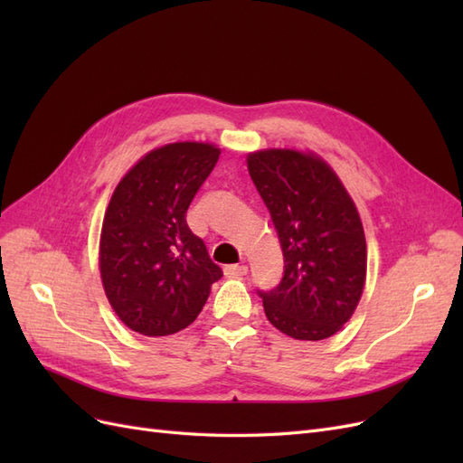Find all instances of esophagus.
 Listing matches in <instances>:
<instances>
[{
  "label": "esophagus",
  "mask_w": 463,
  "mask_h": 463,
  "mask_svg": "<svg viewBox=\"0 0 463 463\" xmlns=\"http://www.w3.org/2000/svg\"><path fill=\"white\" fill-rule=\"evenodd\" d=\"M249 272V269L245 264H228L223 266V274H226L228 278H240V276H245Z\"/></svg>",
  "instance_id": "esophagus-1"
}]
</instances>
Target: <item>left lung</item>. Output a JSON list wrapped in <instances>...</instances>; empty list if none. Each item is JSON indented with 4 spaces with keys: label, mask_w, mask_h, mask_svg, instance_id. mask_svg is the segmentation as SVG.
Wrapping results in <instances>:
<instances>
[{
    "label": "left lung",
    "mask_w": 463,
    "mask_h": 463,
    "mask_svg": "<svg viewBox=\"0 0 463 463\" xmlns=\"http://www.w3.org/2000/svg\"><path fill=\"white\" fill-rule=\"evenodd\" d=\"M250 179L284 253V278L259 291L266 318L296 340H325L352 318L367 276L357 208L332 167L289 148L250 152Z\"/></svg>",
    "instance_id": "left-lung-1"
}]
</instances>
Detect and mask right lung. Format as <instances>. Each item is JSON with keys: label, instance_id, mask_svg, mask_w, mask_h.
Listing matches in <instances>:
<instances>
[{"label": "right lung", "instance_id": "right-lung-1", "mask_svg": "<svg viewBox=\"0 0 463 463\" xmlns=\"http://www.w3.org/2000/svg\"><path fill=\"white\" fill-rule=\"evenodd\" d=\"M220 148L172 143L150 150L119 181L100 235V276L111 309L143 335H170L199 317L222 278L187 208Z\"/></svg>", "mask_w": 463, "mask_h": 463}]
</instances>
